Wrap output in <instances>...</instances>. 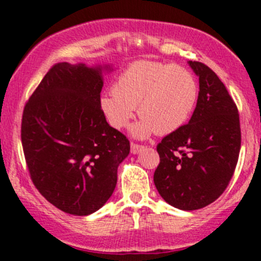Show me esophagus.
Instances as JSON below:
<instances>
[{
    "mask_svg": "<svg viewBox=\"0 0 261 261\" xmlns=\"http://www.w3.org/2000/svg\"><path fill=\"white\" fill-rule=\"evenodd\" d=\"M143 148H145V146H142V145H139V143L131 142V153H134V154H137V153H140V152L142 151Z\"/></svg>",
    "mask_w": 261,
    "mask_h": 261,
    "instance_id": "1",
    "label": "esophagus"
}]
</instances>
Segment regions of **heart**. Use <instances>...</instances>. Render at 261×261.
<instances>
[{"label":"heart","mask_w":261,"mask_h":261,"mask_svg":"<svg viewBox=\"0 0 261 261\" xmlns=\"http://www.w3.org/2000/svg\"><path fill=\"white\" fill-rule=\"evenodd\" d=\"M199 87L194 74L178 65L141 60L116 77L113 92L99 98L106 119L115 128L126 127L139 107L136 137L167 135L185 124L196 106Z\"/></svg>","instance_id":"heart-1"}]
</instances>
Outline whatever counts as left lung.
<instances>
[{
    "label": "left lung",
    "instance_id": "left-lung-1",
    "mask_svg": "<svg viewBox=\"0 0 261 261\" xmlns=\"http://www.w3.org/2000/svg\"><path fill=\"white\" fill-rule=\"evenodd\" d=\"M199 76V97L189 124L157 145L153 180L169 205L184 211L205 207L228 187L241 151V124L234 100L217 74L189 61Z\"/></svg>",
    "mask_w": 261,
    "mask_h": 261
}]
</instances>
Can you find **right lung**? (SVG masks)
Masks as SVG:
<instances>
[{
    "instance_id": "right-lung-1",
    "label": "right lung",
    "mask_w": 261,
    "mask_h": 261,
    "mask_svg": "<svg viewBox=\"0 0 261 261\" xmlns=\"http://www.w3.org/2000/svg\"><path fill=\"white\" fill-rule=\"evenodd\" d=\"M100 67L59 62L47 71L22 116L23 152L33 184L55 207L87 216L112 196L130 152L99 107Z\"/></svg>"
}]
</instances>
